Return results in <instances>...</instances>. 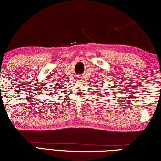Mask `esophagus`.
I'll return each instance as SVG.
<instances>
[{"label": "esophagus", "instance_id": "obj_1", "mask_svg": "<svg viewBox=\"0 0 161 161\" xmlns=\"http://www.w3.org/2000/svg\"><path fill=\"white\" fill-rule=\"evenodd\" d=\"M80 78H81L80 77H79V76H78V77H77V79H78V80H79V79H80Z\"/></svg>", "mask_w": 161, "mask_h": 161}]
</instances>
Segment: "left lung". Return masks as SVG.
<instances>
[{"mask_svg": "<svg viewBox=\"0 0 161 161\" xmlns=\"http://www.w3.org/2000/svg\"><path fill=\"white\" fill-rule=\"evenodd\" d=\"M106 93H107V92H106Z\"/></svg>", "mask_w": 161, "mask_h": 161, "instance_id": "8db88e82", "label": "left lung"}]
</instances>
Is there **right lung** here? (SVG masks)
Returning a JSON list of instances; mask_svg holds the SVG:
<instances>
[{
  "label": "right lung",
  "instance_id": "1",
  "mask_svg": "<svg viewBox=\"0 0 161 161\" xmlns=\"http://www.w3.org/2000/svg\"><path fill=\"white\" fill-rule=\"evenodd\" d=\"M57 91H56H56H54V92H56ZM50 94H52V93H50Z\"/></svg>",
  "mask_w": 161,
  "mask_h": 161
}]
</instances>
